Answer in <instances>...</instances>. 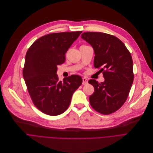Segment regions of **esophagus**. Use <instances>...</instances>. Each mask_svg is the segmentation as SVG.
I'll return each mask as SVG.
<instances>
[{"instance_id": "esophagus-1", "label": "esophagus", "mask_w": 153, "mask_h": 153, "mask_svg": "<svg viewBox=\"0 0 153 153\" xmlns=\"http://www.w3.org/2000/svg\"><path fill=\"white\" fill-rule=\"evenodd\" d=\"M88 83V80L86 78H82V84L85 85Z\"/></svg>"}]
</instances>
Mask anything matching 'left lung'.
I'll use <instances>...</instances> for the list:
<instances>
[{
  "instance_id": "left-lung-1",
  "label": "left lung",
  "mask_w": 153,
  "mask_h": 153,
  "mask_svg": "<svg viewBox=\"0 0 153 153\" xmlns=\"http://www.w3.org/2000/svg\"><path fill=\"white\" fill-rule=\"evenodd\" d=\"M81 38L92 46L94 66L101 68L105 79L98 82L90 79L95 88L90 104L98 112L111 114L119 109L128 96L133 79V63L130 52L118 38L108 34L87 32Z\"/></svg>"
}]
</instances>
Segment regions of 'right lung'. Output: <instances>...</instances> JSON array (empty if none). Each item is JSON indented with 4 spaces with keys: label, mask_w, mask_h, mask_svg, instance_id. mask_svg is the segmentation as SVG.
<instances>
[{
    "label": "right lung",
    "mask_w": 153,
    "mask_h": 153,
    "mask_svg": "<svg viewBox=\"0 0 153 153\" xmlns=\"http://www.w3.org/2000/svg\"><path fill=\"white\" fill-rule=\"evenodd\" d=\"M82 31L52 33L30 46L25 56L23 76L36 107L51 116L64 113L74 91L81 85L80 76L72 75L59 81L57 66L65 62V54Z\"/></svg>",
    "instance_id": "obj_1"
}]
</instances>
